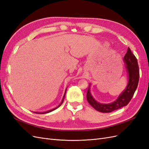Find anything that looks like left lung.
I'll return each mask as SVG.
<instances>
[{
  "label": "left lung",
  "instance_id": "1",
  "mask_svg": "<svg viewBox=\"0 0 149 149\" xmlns=\"http://www.w3.org/2000/svg\"><path fill=\"white\" fill-rule=\"evenodd\" d=\"M124 61L126 64L125 67L128 74L129 81L124 91L115 101L109 104H101L97 102L92 96L89 87L86 94L87 100L89 104L96 111L104 113L111 112L127 106L132 98L139 83V68L137 58L129 48H128L127 52L124 57Z\"/></svg>",
  "mask_w": 149,
  "mask_h": 149
}]
</instances>
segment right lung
<instances>
[{
  "mask_svg": "<svg viewBox=\"0 0 149 149\" xmlns=\"http://www.w3.org/2000/svg\"><path fill=\"white\" fill-rule=\"evenodd\" d=\"M66 91H65V94H64V96H63V100H62V101H61V102L60 104V105L58 106L57 107H55V108H54V109H52V110H49V111H46V112H35V113H36V114H46V113H48V112H52V111H54V110L56 109L58 107H60V106L62 104L63 102L64 98H65V93H66Z\"/></svg>",
  "mask_w": 149,
  "mask_h": 149,
  "instance_id": "add662e5",
  "label": "right lung"
}]
</instances>
